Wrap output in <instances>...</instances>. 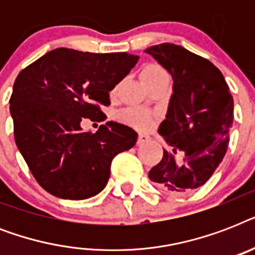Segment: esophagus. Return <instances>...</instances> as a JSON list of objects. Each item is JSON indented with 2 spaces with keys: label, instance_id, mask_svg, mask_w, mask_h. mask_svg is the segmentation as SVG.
<instances>
[{
  "label": "esophagus",
  "instance_id": "obj_1",
  "mask_svg": "<svg viewBox=\"0 0 255 255\" xmlns=\"http://www.w3.org/2000/svg\"><path fill=\"white\" fill-rule=\"evenodd\" d=\"M147 141H149V136L147 135H139V137H137V145H141V144L147 143Z\"/></svg>",
  "mask_w": 255,
  "mask_h": 255
}]
</instances>
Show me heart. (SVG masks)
Here are the masks:
<instances>
[{"label":"heart","mask_w":255,"mask_h":255,"mask_svg":"<svg viewBox=\"0 0 255 255\" xmlns=\"http://www.w3.org/2000/svg\"><path fill=\"white\" fill-rule=\"evenodd\" d=\"M165 75H168L167 71L156 63H148L140 70V78H141L144 85H147L152 81H156L161 77H165ZM120 120L129 124L132 127L137 128V129H144V131L149 129L153 126L152 115H149L145 111H141L139 108H127V110L122 111L120 112Z\"/></svg>","instance_id":"obj_1"}]
</instances>
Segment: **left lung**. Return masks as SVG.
Returning <instances> with one entry per match:
<instances>
[{
  "instance_id": "left-lung-1",
  "label": "left lung",
  "mask_w": 255,
  "mask_h": 255,
  "mask_svg": "<svg viewBox=\"0 0 255 255\" xmlns=\"http://www.w3.org/2000/svg\"><path fill=\"white\" fill-rule=\"evenodd\" d=\"M144 51L173 79L167 116L159 127L169 149H164L163 159L148 177L169 192L196 189L209 180L225 156L233 124V96L212 62L182 46L161 43Z\"/></svg>"
}]
</instances>
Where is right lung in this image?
Masks as SVG:
<instances>
[{"mask_svg": "<svg viewBox=\"0 0 255 255\" xmlns=\"http://www.w3.org/2000/svg\"><path fill=\"white\" fill-rule=\"evenodd\" d=\"M139 57L51 50L18 74L10 96L14 139L38 184L53 196L85 200L104 189L111 161L136 144L132 128L108 122L92 132L82 119L104 120L102 106Z\"/></svg>", "mask_w": 255, "mask_h": 255, "instance_id": "obj_1", "label": "right lung"}]
</instances>
